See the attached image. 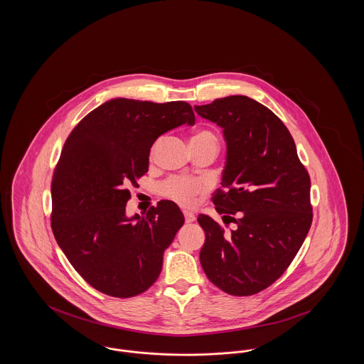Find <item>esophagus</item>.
<instances>
[{
	"mask_svg": "<svg viewBox=\"0 0 364 364\" xmlns=\"http://www.w3.org/2000/svg\"><path fill=\"white\" fill-rule=\"evenodd\" d=\"M184 214V218H186V223H193L195 220H196V217H195V214L193 213H191V211H184L183 213Z\"/></svg>",
	"mask_w": 364,
	"mask_h": 364,
	"instance_id": "esophagus-1",
	"label": "esophagus"
}]
</instances>
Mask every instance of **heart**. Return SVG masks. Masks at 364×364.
<instances>
[{
	"instance_id": "heart-1",
	"label": "heart",
	"mask_w": 364,
	"mask_h": 364,
	"mask_svg": "<svg viewBox=\"0 0 364 364\" xmlns=\"http://www.w3.org/2000/svg\"><path fill=\"white\" fill-rule=\"evenodd\" d=\"M192 139H208L214 141L218 146V139L217 136L210 132V131H202L196 134ZM159 144V140L153 146L150 156H154L156 146ZM206 183L200 178H193V177H186V176H174L164 181L159 187V192L164 198L172 200L174 203L183 206V208H191L195 205L196 198L202 195L206 191Z\"/></svg>"
}]
</instances>
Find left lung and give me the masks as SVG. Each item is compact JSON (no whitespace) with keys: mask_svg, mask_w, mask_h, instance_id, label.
Instances as JSON below:
<instances>
[{"mask_svg":"<svg viewBox=\"0 0 364 364\" xmlns=\"http://www.w3.org/2000/svg\"><path fill=\"white\" fill-rule=\"evenodd\" d=\"M195 112L224 129L226 165L211 196L230 232L208 215L200 264L208 279L233 296L270 287L292 263L312 223L311 180L288 128L266 106L230 95Z\"/></svg>","mask_w":364,"mask_h":364,"instance_id":"8db88e82","label":"left lung"}]
</instances>
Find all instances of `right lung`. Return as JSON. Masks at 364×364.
I'll return each mask as SVG.
<instances>
[{"label": "right lung", "mask_w": 364, "mask_h": 364, "mask_svg": "<svg viewBox=\"0 0 364 364\" xmlns=\"http://www.w3.org/2000/svg\"><path fill=\"white\" fill-rule=\"evenodd\" d=\"M195 124L190 104L116 98L90 112L65 140L52 177V230L70 264L97 291L132 297L161 273L184 215L161 200L125 217L129 187L149 171L158 136Z\"/></svg>", "instance_id": "right-lung-1"}]
</instances>
